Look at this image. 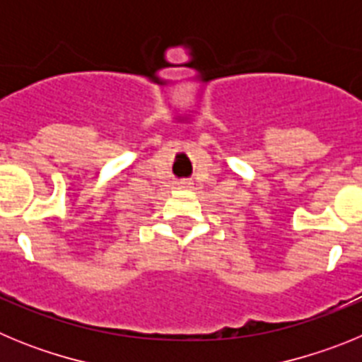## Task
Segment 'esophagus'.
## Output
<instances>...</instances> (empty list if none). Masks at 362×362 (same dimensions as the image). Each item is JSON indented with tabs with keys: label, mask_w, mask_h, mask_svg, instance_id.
I'll list each match as a JSON object with an SVG mask.
<instances>
[{
	"label": "esophagus",
	"mask_w": 362,
	"mask_h": 362,
	"mask_svg": "<svg viewBox=\"0 0 362 362\" xmlns=\"http://www.w3.org/2000/svg\"><path fill=\"white\" fill-rule=\"evenodd\" d=\"M179 187H181V188H188V187H190V183H188V181H181V183H179Z\"/></svg>",
	"instance_id": "obj_1"
}]
</instances>
